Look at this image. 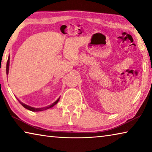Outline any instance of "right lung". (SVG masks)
I'll use <instances>...</instances> for the list:
<instances>
[{
  "instance_id": "1",
  "label": "right lung",
  "mask_w": 152,
  "mask_h": 152,
  "mask_svg": "<svg viewBox=\"0 0 152 152\" xmlns=\"http://www.w3.org/2000/svg\"><path fill=\"white\" fill-rule=\"evenodd\" d=\"M9 60H10V56H9V58H8V60H7V74H8V73H9V61H10ZM17 100H18V99H17ZM59 100H60V98H59V99L57 100V101H56L54 102H53V103H52L51 104L48 105V106H47V107H40V108L32 107H31V106H29V105H27V104H24V103H23L22 102H20V101H19V100H18V101H19V102H20V103L22 104V106L23 107H25V109H27L29 110H31V111H33V112H37V111H42V110H47V109H50V108L53 107V106H54L55 104H56L58 103V101H59Z\"/></svg>"
}]
</instances>
